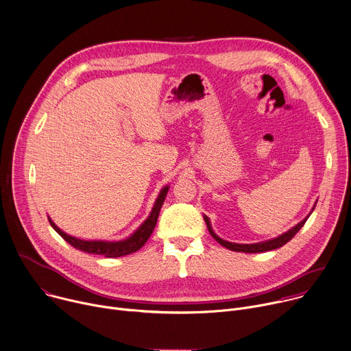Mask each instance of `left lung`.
<instances>
[{"label":"left lung","instance_id":"obj_1","mask_svg":"<svg viewBox=\"0 0 351 351\" xmlns=\"http://www.w3.org/2000/svg\"><path fill=\"white\" fill-rule=\"evenodd\" d=\"M313 210H314V207H313ZM313 210H311V212H313ZM308 217H310V215H308L304 220H302L299 224H296L293 228H291V230L287 231L285 234L279 235V237H276V238H274V239H269V241H265V242H258V243H249V245H247V243H232V242H228V241L221 239L219 235L215 234V231H213V228H212V224H210L208 217L203 216L210 235H212L220 245H223L224 247H227V249H230V250H234V252H243V253H263V252L274 250V249H278V247L284 246L285 243H288V242L300 231V228L304 226V223L307 221Z\"/></svg>","mask_w":351,"mask_h":351}]
</instances>
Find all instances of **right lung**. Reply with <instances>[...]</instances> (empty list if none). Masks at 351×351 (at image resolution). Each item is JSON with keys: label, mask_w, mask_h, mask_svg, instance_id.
Here are the masks:
<instances>
[{"label": "right lung", "mask_w": 351, "mask_h": 351, "mask_svg": "<svg viewBox=\"0 0 351 351\" xmlns=\"http://www.w3.org/2000/svg\"><path fill=\"white\" fill-rule=\"evenodd\" d=\"M169 192V185H166L165 188H162L154 207H152V212L148 216V219L139 226V228L127 239L123 241H114V242H108V241H84V239H79L75 238L72 235H67L66 232H63L60 228H58L55 226V223L48 217L49 224L52 226V228L67 242L72 245L73 247L83 250L86 253H91V254H101L105 257H121L125 254H131L136 250L141 249L145 242L149 239L151 234L155 230V226L158 223V217L160 213V208L162 204L166 199V195Z\"/></svg>", "instance_id": "add662e5"}]
</instances>
